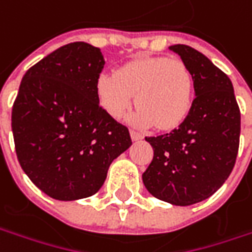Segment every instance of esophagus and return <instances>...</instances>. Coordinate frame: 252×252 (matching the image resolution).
<instances>
[{"label":"esophagus","instance_id":"esophagus-1","mask_svg":"<svg viewBox=\"0 0 252 252\" xmlns=\"http://www.w3.org/2000/svg\"><path fill=\"white\" fill-rule=\"evenodd\" d=\"M130 136H131V140L133 141H137V140H141V139H143V134L136 130H131Z\"/></svg>","mask_w":252,"mask_h":252}]
</instances>
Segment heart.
I'll return each instance as SVG.
<instances>
[{
    "mask_svg": "<svg viewBox=\"0 0 252 252\" xmlns=\"http://www.w3.org/2000/svg\"><path fill=\"white\" fill-rule=\"evenodd\" d=\"M96 96L102 109L113 119H122L134 103L139 109L131 122L139 126L172 129L188 115L193 80L179 59L140 57L105 73L96 80Z\"/></svg>",
    "mask_w": 252,
    "mask_h": 252,
    "instance_id": "obj_1",
    "label": "heart"
}]
</instances>
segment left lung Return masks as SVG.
I'll list each match as a JSON object with an SVG mask.
<instances>
[{
    "label": "left lung",
    "mask_w": 252,
    "mask_h": 252,
    "mask_svg": "<svg viewBox=\"0 0 252 252\" xmlns=\"http://www.w3.org/2000/svg\"><path fill=\"white\" fill-rule=\"evenodd\" d=\"M193 80L195 99L169 133L146 137L154 150L143 182L153 196L189 206L212 196L231 174L240 144V108L226 74L193 47L169 46Z\"/></svg>",
    "instance_id": "1"
}]
</instances>
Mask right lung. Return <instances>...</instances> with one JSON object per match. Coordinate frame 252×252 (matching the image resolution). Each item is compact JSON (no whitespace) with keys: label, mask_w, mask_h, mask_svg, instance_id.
Instances as JSON below:
<instances>
[{"label":"right lung","mask_w":252,"mask_h":252,"mask_svg":"<svg viewBox=\"0 0 252 252\" xmlns=\"http://www.w3.org/2000/svg\"><path fill=\"white\" fill-rule=\"evenodd\" d=\"M98 47L74 42L46 56L22 78L12 106L18 161L37 188L57 200L96 193L112 161L131 146L129 129L102 109Z\"/></svg>","instance_id":"add662e5"}]
</instances>
